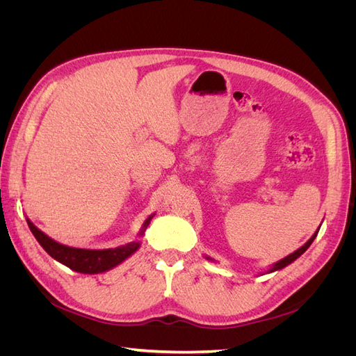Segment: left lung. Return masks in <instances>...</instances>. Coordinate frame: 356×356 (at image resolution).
<instances>
[{"mask_svg":"<svg viewBox=\"0 0 356 356\" xmlns=\"http://www.w3.org/2000/svg\"><path fill=\"white\" fill-rule=\"evenodd\" d=\"M319 227H321V225H319ZM319 227L316 229V232H315L314 234H312V238H310V239H309L303 246H300L298 250H297V251H294L293 254H289V255H286L285 258H282V260H279L277 263L272 264V266H270V268H267V270H266L263 275H266V273H272V272H276V270H281V268H284V267H286L288 264H291L293 261H296L297 258H298L301 254H305V252L307 251V248L312 245V242L315 241V238L318 236V232H319ZM207 260L213 261L212 258H209V257H207Z\"/></svg>","mask_w":356,"mask_h":356,"instance_id":"obj_1","label":"left lung"}]
</instances>
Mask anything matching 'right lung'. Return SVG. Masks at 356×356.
Segmentation results:
<instances>
[{
	"mask_svg": "<svg viewBox=\"0 0 356 356\" xmlns=\"http://www.w3.org/2000/svg\"><path fill=\"white\" fill-rule=\"evenodd\" d=\"M153 217L154 213L149 215L144 221L141 230L138 233L139 238H143ZM26 222L32 234L35 236V239L42 246V250H44L51 258H55L56 261L70 267L71 270L84 275H96L111 270L115 266L122 264L124 260H127V258L135 254L139 250V246H141V241H135L117 248H110V250H83V248H72L62 245L49 238L44 232H41L38 227H35L29 218H26Z\"/></svg>",
	"mask_w": 356,
	"mask_h": 356,
	"instance_id": "1",
	"label": "right lung"
}]
</instances>
